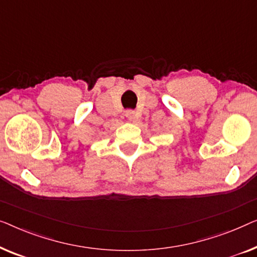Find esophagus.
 I'll list each match as a JSON object with an SVG mask.
<instances>
[{
    "label": "esophagus",
    "instance_id": "obj_1",
    "mask_svg": "<svg viewBox=\"0 0 257 257\" xmlns=\"http://www.w3.org/2000/svg\"><path fill=\"white\" fill-rule=\"evenodd\" d=\"M124 116L127 117V120L133 121L134 118H135V110H133V109L125 110V111H124Z\"/></svg>",
    "mask_w": 257,
    "mask_h": 257
}]
</instances>
